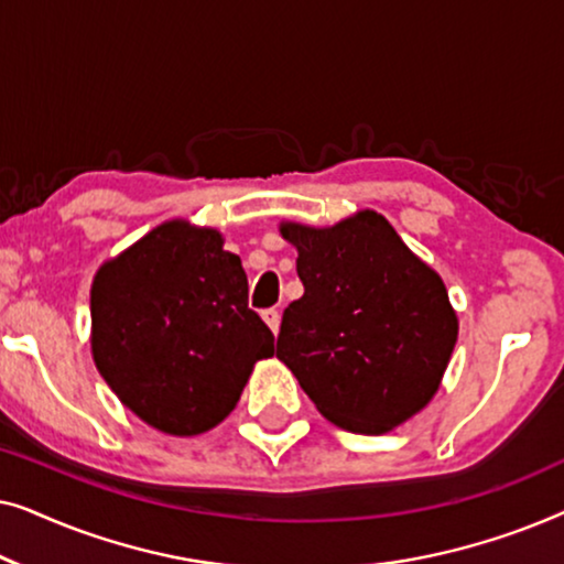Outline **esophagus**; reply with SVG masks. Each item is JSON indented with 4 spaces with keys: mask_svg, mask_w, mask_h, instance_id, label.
<instances>
[{
    "mask_svg": "<svg viewBox=\"0 0 564 564\" xmlns=\"http://www.w3.org/2000/svg\"><path fill=\"white\" fill-rule=\"evenodd\" d=\"M261 318H264V323L274 330V334H276V330H280L282 315H280V311H276V307H267V311H261Z\"/></svg>",
    "mask_w": 564,
    "mask_h": 564,
    "instance_id": "obj_1",
    "label": "esophagus"
}]
</instances>
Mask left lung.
Segmentation results:
<instances>
[{"mask_svg":"<svg viewBox=\"0 0 564 564\" xmlns=\"http://www.w3.org/2000/svg\"><path fill=\"white\" fill-rule=\"evenodd\" d=\"M303 297L284 307L276 359L323 419L380 436L436 395L459 321L436 269L375 210L334 226L280 223Z\"/></svg>","mask_w":564,"mask_h":564,"instance_id":"1","label":"left lung"}]
</instances>
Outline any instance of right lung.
Masks as SVG:
<instances>
[{"instance_id":"add662e5","label":"right lung","mask_w":564,"mask_h":564,"mask_svg":"<svg viewBox=\"0 0 564 564\" xmlns=\"http://www.w3.org/2000/svg\"><path fill=\"white\" fill-rule=\"evenodd\" d=\"M218 228L166 220L107 259L91 282V357L120 403L169 436L234 411L274 336Z\"/></svg>"}]
</instances>
